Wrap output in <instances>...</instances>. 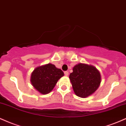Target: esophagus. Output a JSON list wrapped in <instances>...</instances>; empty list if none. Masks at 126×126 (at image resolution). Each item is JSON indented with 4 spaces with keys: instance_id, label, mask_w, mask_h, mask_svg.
<instances>
[{
    "instance_id": "obj_1",
    "label": "esophagus",
    "mask_w": 126,
    "mask_h": 126,
    "mask_svg": "<svg viewBox=\"0 0 126 126\" xmlns=\"http://www.w3.org/2000/svg\"><path fill=\"white\" fill-rule=\"evenodd\" d=\"M64 74H65V76H68V74H69L68 72V71H65L64 72Z\"/></svg>"
}]
</instances>
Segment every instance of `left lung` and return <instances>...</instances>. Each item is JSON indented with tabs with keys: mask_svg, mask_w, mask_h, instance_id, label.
Wrapping results in <instances>:
<instances>
[{
	"mask_svg": "<svg viewBox=\"0 0 126 126\" xmlns=\"http://www.w3.org/2000/svg\"><path fill=\"white\" fill-rule=\"evenodd\" d=\"M72 71L69 78L78 97L86 98L95 93L100 87L101 74L94 66L79 63L74 66Z\"/></svg>",
	"mask_w": 126,
	"mask_h": 126,
	"instance_id": "8db88e82",
	"label": "left lung"
}]
</instances>
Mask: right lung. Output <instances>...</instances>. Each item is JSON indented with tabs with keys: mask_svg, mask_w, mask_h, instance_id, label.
<instances>
[{
	"mask_svg": "<svg viewBox=\"0 0 126 126\" xmlns=\"http://www.w3.org/2000/svg\"><path fill=\"white\" fill-rule=\"evenodd\" d=\"M63 75L61 69L49 63L35 68L31 74L30 81L38 92L47 94L54 89L58 81Z\"/></svg>",
	"mask_w": 126,
	"mask_h": 126,
	"instance_id": "right-lung-1",
	"label": "right lung"
}]
</instances>
